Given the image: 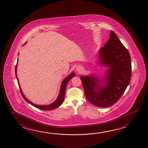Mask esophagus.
Instances as JSON below:
<instances>
[{"instance_id": "esophagus-1", "label": "esophagus", "mask_w": 148, "mask_h": 148, "mask_svg": "<svg viewBox=\"0 0 148 148\" xmlns=\"http://www.w3.org/2000/svg\"><path fill=\"white\" fill-rule=\"evenodd\" d=\"M77 70L78 71V73H80L82 71V68L81 67H78L77 68Z\"/></svg>"}]
</instances>
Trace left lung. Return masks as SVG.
<instances>
[{
	"label": "left lung",
	"mask_w": 148,
	"mask_h": 148,
	"mask_svg": "<svg viewBox=\"0 0 148 148\" xmlns=\"http://www.w3.org/2000/svg\"><path fill=\"white\" fill-rule=\"evenodd\" d=\"M99 62L108 69L103 77L94 74L81 76L86 99L93 105L108 108L118 101L129 85L131 58L128 51L113 31L104 47L99 49Z\"/></svg>",
	"instance_id": "obj_1"
}]
</instances>
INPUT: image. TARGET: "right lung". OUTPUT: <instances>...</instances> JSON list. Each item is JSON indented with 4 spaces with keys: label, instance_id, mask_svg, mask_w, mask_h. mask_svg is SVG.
<instances>
[{
    "label": "right lung",
    "instance_id": "obj_1",
    "mask_svg": "<svg viewBox=\"0 0 148 148\" xmlns=\"http://www.w3.org/2000/svg\"><path fill=\"white\" fill-rule=\"evenodd\" d=\"M17 64H18V62H17ZM17 64H16V68H15L16 76V79H17V81H18V84H19V88H20V90L21 94L22 97H23V99L27 101V102L30 103V104L32 105L33 106H35L36 108H38V109H40V110H54V109H55L56 108H58L59 106L62 105V103H63L64 100L65 93H66V86H67V85L68 82L71 79H72L73 77H74L75 75V74L74 72H72V73H70V75H68L67 77H66L64 79V80L62 81V84H61V86H60V91H59L58 96L57 99L54 101V102L52 103L49 104V105H37V104H34V103H33L32 102H31V101H30L29 99H27L26 97H25V95H24V94L22 92L21 88V87L20 86L19 80H18V78L17 75H16Z\"/></svg>",
    "mask_w": 148,
    "mask_h": 148
}]
</instances>
